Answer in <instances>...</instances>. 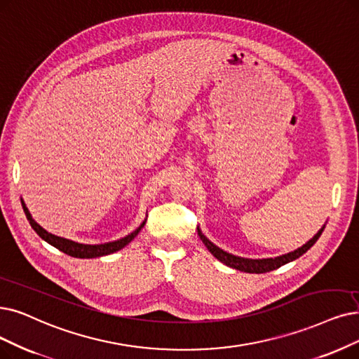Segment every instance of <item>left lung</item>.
Returning <instances> with one entry per match:
<instances>
[{
  "instance_id": "1",
  "label": "left lung",
  "mask_w": 359,
  "mask_h": 359,
  "mask_svg": "<svg viewBox=\"0 0 359 359\" xmlns=\"http://www.w3.org/2000/svg\"><path fill=\"white\" fill-rule=\"evenodd\" d=\"M323 231H324V226L306 243V245H304L302 248H299L297 250L290 252V253H287V255H283V256L274 257V259H272V257H269V259H245V257H238V256H234V255H229V253L224 252L222 249L217 248V246L213 245V243H210L202 233H200V229L197 228V234H198L200 240H202V241L205 243V246L208 248V250H209L215 257H217L218 261H221L222 264H225V265H228V266H231V268H234V269L250 272V274H253V272H255V274H264V272H269V271H272V269H277V268H280V266L284 265V264H287V262H290V261L297 259L299 256H302L308 249H311V248L315 245V241H317V240L320 238V236H321Z\"/></svg>"
}]
</instances>
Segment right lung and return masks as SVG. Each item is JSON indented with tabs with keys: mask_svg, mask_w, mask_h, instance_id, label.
<instances>
[{
	"mask_svg": "<svg viewBox=\"0 0 359 359\" xmlns=\"http://www.w3.org/2000/svg\"><path fill=\"white\" fill-rule=\"evenodd\" d=\"M22 206H23V210H25V215L27 221H29L31 226L35 229L36 234L42 238L46 240L47 243H50L51 246H54L55 249L62 250L63 253L69 255V256H74V257H81V259H90V257H98V256H106V255H110L113 252H118L121 250L122 248H125L128 243H130L138 233L140 229L144 226L146 222H142L134 233L128 234L126 237L121 238V240H116V241H110V243H104V245H81V243H76V241H72V240H67V238H63V237H59V236H54L48 231H46L44 228H42L39 224H36L32 217L29 210H27L25 202L22 200Z\"/></svg>",
	"mask_w": 359,
	"mask_h": 359,
	"instance_id": "obj_1",
	"label": "right lung"
}]
</instances>
